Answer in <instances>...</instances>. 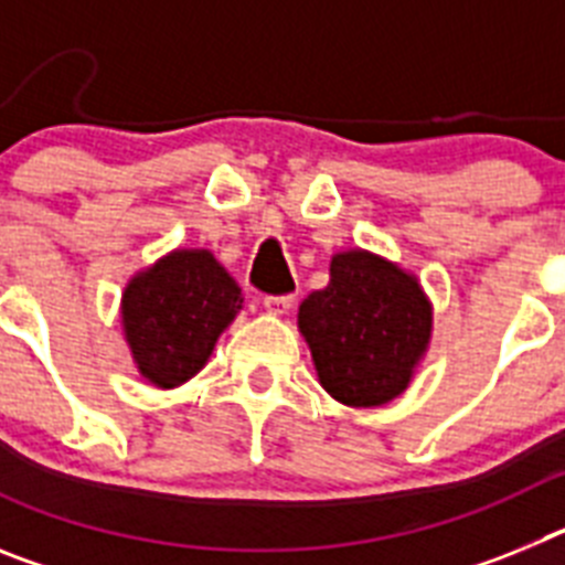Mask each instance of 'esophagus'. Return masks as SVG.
<instances>
[{
	"label": "esophagus",
	"mask_w": 565,
	"mask_h": 565,
	"mask_svg": "<svg viewBox=\"0 0 565 565\" xmlns=\"http://www.w3.org/2000/svg\"><path fill=\"white\" fill-rule=\"evenodd\" d=\"M291 306H294L291 294H279V297L268 294V297L263 299V308H266L268 313H274V317H282V313H286Z\"/></svg>",
	"instance_id": "34e87169"
}]
</instances>
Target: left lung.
<instances>
[{
    "label": "left lung",
    "mask_w": 565,
    "mask_h": 565,
    "mask_svg": "<svg viewBox=\"0 0 565 565\" xmlns=\"http://www.w3.org/2000/svg\"><path fill=\"white\" fill-rule=\"evenodd\" d=\"M433 308L416 277L367 252L331 259V282L299 306V331L337 402L379 407L411 384Z\"/></svg>",
    "instance_id": "8db88e82"
}]
</instances>
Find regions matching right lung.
<instances>
[{
  "label": "right lung",
  "instance_id": "1",
  "mask_svg": "<svg viewBox=\"0 0 565 565\" xmlns=\"http://www.w3.org/2000/svg\"><path fill=\"white\" fill-rule=\"evenodd\" d=\"M239 288L209 252H172L124 291V331L138 371L158 387H178L212 356L237 317Z\"/></svg>",
  "mask_w": 565,
  "mask_h": 565
}]
</instances>
